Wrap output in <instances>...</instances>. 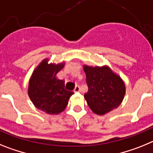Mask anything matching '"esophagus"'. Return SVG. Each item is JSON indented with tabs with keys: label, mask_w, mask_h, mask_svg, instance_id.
<instances>
[{
	"label": "esophagus",
	"mask_w": 153,
	"mask_h": 153,
	"mask_svg": "<svg viewBox=\"0 0 153 153\" xmlns=\"http://www.w3.org/2000/svg\"><path fill=\"white\" fill-rule=\"evenodd\" d=\"M74 91H75V92H78V91H80V87H79V85L75 86V88H74Z\"/></svg>",
	"instance_id": "1"
}]
</instances>
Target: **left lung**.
<instances>
[{"instance_id":"8db88e82","label":"left lung","mask_w":153,"mask_h":153,"mask_svg":"<svg viewBox=\"0 0 153 153\" xmlns=\"http://www.w3.org/2000/svg\"><path fill=\"white\" fill-rule=\"evenodd\" d=\"M88 91L85 94L88 105L93 112L105 115L116 108L126 93L124 82L109 68L84 66Z\"/></svg>"}]
</instances>
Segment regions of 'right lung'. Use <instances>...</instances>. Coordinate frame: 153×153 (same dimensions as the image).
Listing matches in <instances>:
<instances>
[{"mask_svg":"<svg viewBox=\"0 0 153 153\" xmlns=\"http://www.w3.org/2000/svg\"><path fill=\"white\" fill-rule=\"evenodd\" d=\"M47 59L40 64L29 82L28 95L38 109L48 114H58L64 111L73 92L64 86V81L55 75L63 68L64 64H48Z\"/></svg>","mask_w":153,"mask_h":153,"instance_id":"1","label":"right lung"}]
</instances>
